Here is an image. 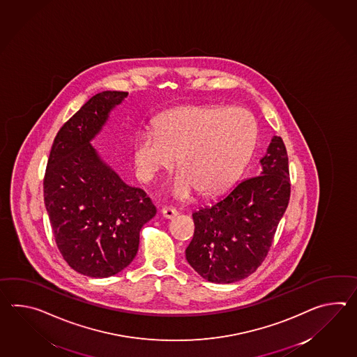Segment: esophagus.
Returning a JSON list of instances; mask_svg holds the SVG:
<instances>
[{
	"label": "esophagus",
	"mask_w": 357,
	"mask_h": 357,
	"mask_svg": "<svg viewBox=\"0 0 357 357\" xmlns=\"http://www.w3.org/2000/svg\"><path fill=\"white\" fill-rule=\"evenodd\" d=\"M161 215L165 218V219H173L175 218L176 215H178V211L173 208V207H162L161 208Z\"/></svg>",
	"instance_id": "esophagus-1"
}]
</instances>
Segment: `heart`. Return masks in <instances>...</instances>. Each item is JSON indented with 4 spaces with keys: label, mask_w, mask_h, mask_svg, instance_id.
Here are the masks:
<instances>
[{
    "label": "heart",
    "mask_w": 357,
    "mask_h": 357,
    "mask_svg": "<svg viewBox=\"0 0 357 357\" xmlns=\"http://www.w3.org/2000/svg\"><path fill=\"white\" fill-rule=\"evenodd\" d=\"M259 141V124L242 107L190 105L167 111L155 130H143L133 146L137 174L150 181L169 169L176 156L178 173L170 181L176 198L196 190L215 195L242 173Z\"/></svg>",
    "instance_id": "obj_1"
}]
</instances>
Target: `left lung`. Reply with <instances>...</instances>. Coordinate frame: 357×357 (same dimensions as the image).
I'll use <instances>...</instances> for the list:
<instances>
[{"label": "left lung", "instance_id": "1", "mask_svg": "<svg viewBox=\"0 0 357 357\" xmlns=\"http://www.w3.org/2000/svg\"><path fill=\"white\" fill-rule=\"evenodd\" d=\"M260 175L238 183L214 205L195 211V234L185 259L204 279L234 283L251 275L269 251L289 195L284 143L271 138Z\"/></svg>", "mask_w": 357, "mask_h": 357}]
</instances>
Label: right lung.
I'll return each instance as SVG.
<instances>
[{
    "mask_svg": "<svg viewBox=\"0 0 357 357\" xmlns=\"http://www.w3.org/2000/svg\"><path fill=\"white\" fill-rule=\"evenodd\" d=\"M128 92L89 98L55 137L43 181L45 205L63 260L92 278L126 269L138 251L139 231L156 215L141 188L130 187L91 142Z\"/></svg>",
    "mask_w": 357,
    "mask_h": 357,
    "instance_id": "1",
    "label": "right lung"
}]
</instances>
